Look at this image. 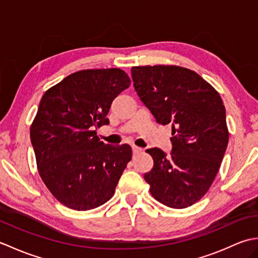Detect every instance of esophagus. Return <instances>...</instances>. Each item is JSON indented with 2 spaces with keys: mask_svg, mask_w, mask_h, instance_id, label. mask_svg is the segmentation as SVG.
Returning a JSON list of instances; mask_svg holds the SVG:
<instances>
[{
  "mask_svg": "<svg viewBox=\"0 0 258 258\" xmlns=\"http://www.w3.org/2000/svg\"><path fill=\"white\" fill-rule=\"evenodd\" d=\"M132 150H133V154H140V153H142V151H143L141 147L135 146V145L132 146Z\"/></svg>",
  "mask_w": 258,
  "mask_h": 258,
  "instance_id": "34e87169",
  "label": "esophagus"
}]
</instances>
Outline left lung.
I'll return each instance as SVG.
<instances>
[{
    "instance_id": "1",
    "label": "left lung",
    "mask_w": 258,
    "mask_h": 258,
    "mask_svg": "<svg viewBox=\"0 0 258 258\" xmlns=\"http://www.w3.org/2000/svg\"><path fill=\"white\" fill-rule=\"evenodd\" d=\"M134 89L158 124H172V151L146 152L154 165L144 174L152 196L172 208L200 201L211 187L228 144L226 112L220 94L194 71L135 67Z\"/></svg>"
}]
</instances>
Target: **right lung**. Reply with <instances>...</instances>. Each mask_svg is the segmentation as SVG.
<instances>
[{"instance_id": "add662e5", "label": "right lung", "mask_w": 258, "mask_h": 258, "mask_svg": "<svg viewBox=\"0 0 258 258\" xmlns=\"http://www.w3.org/2000/svg\"><path fill=\"white\" fill-rule=\"evenodd\" d=\"M119 69L84 70L47 90L31 126V143L43 182L63 205L89 211L106 203L127 163V144H104L96 128L108 124L112 102L130 87Z\"/></svg>"}]
</instances>
